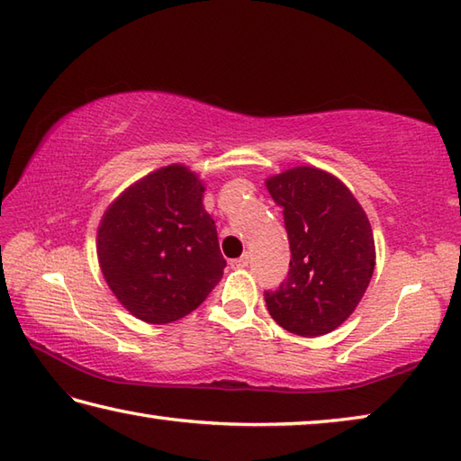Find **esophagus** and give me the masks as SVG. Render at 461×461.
<instances>
[{
    "label": "esophagus",
    "instance_id": "esophagus-1",
    "mask_svg": "<svg viewBox=\"0 0 461 461\" xmlns=\"http://www.w3.org/2000/svg\"><path fill=\"white\" fill-rule=\"evenodd\" d=\"M248 266H249V256H248V254H243L241 258H238V259H233V261H231V267H236V269L248 267Z\"/></svg>",
    "mask_w": 461,
    "mask_h": 461
}]
</instances>
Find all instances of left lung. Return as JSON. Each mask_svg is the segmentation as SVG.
Listing matches in <instances>:
<instances>
[{
    "label": "left lung",
    "instance_id": "8db88e82",
    "mask_svg": "<svg viewBox=\"0 0 461 461\" xmlns=\"http://www.w3.org/2000/svg\"><path fill=\"white\" fill-rule=\"evenodd\" d=\"M284 210L292 259L287 277L266 292L272 318L295 336L315 338L344 323L375 267L372 225L354 194L318 167H292L266 179Z\"/></svg>",
    "mask_w": 461,
    "mask_h": 461
}]
</instances>
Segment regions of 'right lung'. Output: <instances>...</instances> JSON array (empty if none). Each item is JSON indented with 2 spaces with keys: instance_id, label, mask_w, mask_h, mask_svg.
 I'll use <instances>...</instances> for the list:
<instances>
[{
  "instance_id": "add662e5",
  "label": "right lung",
  "mask_w": 461,
  "mask_h": 461,
  "mask_svg": "<svg viewBox=\"0 0 461 461\" xmlns=\"http://www.w3.org/2000/svg\"><path fill=\"white\" fill-rule=\"evenodd\" d=\"M202 179L167 166L130 185L97 230V259L113 295L135 318L171 323L192 313L223 276L218 230Z\"/></svg>"
}]
</instances>
